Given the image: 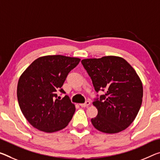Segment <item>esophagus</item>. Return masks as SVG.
I'll list each match as a JSON object with an SVG mask.
<instances>
[{
    "mask_svg": "<svg viewBox=\"0 0 160 160\" xmlns=\"http://www.w3.org/2000/svg\"><path fill=\"white\" fill-rule=\"evenodd\" d=\"M90 105V101H86L85 103H82V104H80V105L81 106L82 108H85V107H88V106H89Z\"/></svg>",
    "mask_w": 160,
    "mask_h": 160,
    "instance_id": "esophagus-1",
    "label": "esophagus"
}]
</instances>
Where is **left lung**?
Returning a JSON list of instances; mask_svg holds the SVG:
<instances>
[{"instance_id":"1","label":"left lung","mask_w":160,"mask_h":160,"mask_svg":"<svg viewBox=\"0 0 160 160\" xmlns=\"http://www.w3.org/2000/svg\"><path fill=\"white\" fill-rule=\"evenodd\" d=\"M81 62L96 92L105 91L92 102L98 112L91 119L92 125L108 134L125 130L135 120L142 102V82L135 70L124 58L114 55L83 59Z\"/></svg>"}]
</instances>
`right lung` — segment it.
<instances>
[{
    "label": "right lung",
    "mask_w": 160,
    "mask_h": 160,
    "mask_svg": "<svg viewBox=\"0 0 160 160\" xmlns=\"http://www.w3.org/2000/svg\"><path fill=\"white\" fill-rule=\"evenodd\" d=\"M80 59L61 55H45L35 60L21 75L17 87V97L25 119L35 128L48 133L67 127L75 111V106L65 95L59 100L71 70Z\"/></svg>",
    "instance_id": "right-lung-1"
}]
</instances>
